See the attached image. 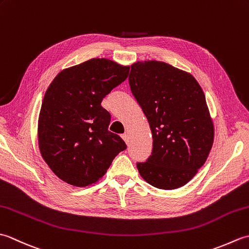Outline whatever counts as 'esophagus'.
Wrapping results in <instances>:
<instances>
[{"instance_id":"esophagus-1","label":"esophagus","mask_w":249,"mask_h":249,"mask_svg":"<svg viewBox=\"0 0 249 249\" xmlns=\"http://www.w3.org/2000/svg\"><path fill=\"white\" fill-rule=\"evenodd\" d=\"M122 137V138H123V140L126 142V144H128V134H123V135H122L121 136Z\"/></svg>"}]
</instances>
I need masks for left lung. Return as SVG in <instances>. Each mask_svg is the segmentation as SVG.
<instances>
[{
	"label": "left lung",
	"instance_id": "left-lung-1",
	"mask_svg": "<svg viewBox=\"0 0 249 249\" xmlns=\"http://www.w3.org/2000/svg\"><path fill=\"white\" fill-rule=\"evenodd\" d=\"M128 81L153 137L151 156L137 163L140 176L160 189L184 186L203 166L214 141L202 89L189 72L155 60L134 63Z\"/></svg>",
	"mask_w": 249,
	"mask_h": 249
}]
</instances>
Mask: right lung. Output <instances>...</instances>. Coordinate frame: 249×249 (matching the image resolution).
I'll list each match as a JSON object with an SVG mask.
<instances>
[{
    "label": "right lung",
    "instance_id": "1",
    "mask_svg": "<svg viewBox=\"0 0 249 249\" xmlns=\"http://www.w3.org/2000/svg\"><path fill=\"white\" fill-rule=\"evenodd\" d=\"M129 66L91 59L63 70L47 89L38 116L41 157L55 176L72 186L96 183L126 144L108 130L103 98L128 76Z\"/></svg>",
    "mask_w": 249,
    "mask_h": 249
}]
</instances>
